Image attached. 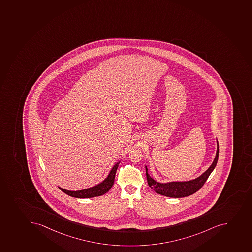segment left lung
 I'll return each instance as SVG.
<instances>
[{
    "label": "left lung",
    "mask_w": 252,
    "mask_h": 252,
    "mask_svg": "<svg viewBox=\"0 0 252 252\" xmlns=\"http://www.w3.org/2000/svg\"><path fill=\"white\" fill-rule=\"evenodd\" d=\"M218 157H219V144L217 141V155L212 164L204 173H202L199 177L192 181H177V182L175 181V182L164 184L156 182L148 174V169L146 167V178H147L149 186L156 193H159L161 195L170 197V198H184V197L191 195L199 190L204 185L205 182L207 181V178L209 177L212 171L217 166Z\"/></svg>",
    "instance_id": "8db88e82"
}]
</instances>
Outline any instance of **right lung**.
<instances>
[{
  "mask_svg": "<svg viewBox=\"0 0 252 252\" xmlns=\"http://www.w3.org/2000/svg\"><path fill=\"white\" fill-rule=\"evenodd\" d=\"M119 164H120V162H117L112 167V169L111 170V172L109 173L107 177L101 183L98 184V185H96L94 187L78 191L66 190L64 189L60 188V187H59V189H61L63 193H66L67 195L71 196L74 198H88L103 195L104 193L108 192L111 189V187L113 186L115 177H116V171H117Z\"/></svg>",
  "mask_w": 252,
  "mask_h": 252,
  "instance_id": "add662e5",
  "label": "right lung"
}]
</instances>
